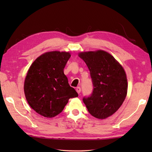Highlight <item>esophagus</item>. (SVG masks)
<instances>
[{
	"label": "esophagus",
	"mask_w": 152,
	"mask_h": 152,
	"mask_svg": "<svg viewBox=\"0 0 152 152\" xmlns=\"http://www.w3.org/2000/svg\"><path fill=\"white\" fill-rule=\"evenodd\" d=\"M76 90V91H77V93H78V94H80V92H81V88H80V87H77Z\"/></svg>",
	"instance_id": "1"
}]
</instances>
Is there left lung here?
I'll return each instance as SVG.
<instances>
[{"label":"left lung","mask_w":152,"mask_h":152,"mask_svg":"<svg viewBox=\"0 0 152 152\" xmlns=\"http://www.w3.org/2000/svg\"><path fill=\"white\" fill-rule=\"evenodd\" d=\"M90 71L93 89L84 96L89 114L98 119L114 114L124 102L127 93V80L124 69L110 54L104 51L79 53Z\"/></svg>","instance_id":"8db88e82"}]
</instances>
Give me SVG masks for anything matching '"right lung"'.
<instances>
[{
    "label": "right lung",
    "mask_w": 152,
    "mask_h": 152,
    "mask_svg": "<svg viewBox=\"0 0 152 152\" xmlns=\"http://www.w3.org/2000/svg\"><path fill=\"white\" fill-rule=\"evenodd\" d=\"M70 57L69 52L45 53L28 70L24 83L25 97L31 107L44 117L56 116L63 110L69 99L78 96L64 74Z\"/></svg>",
    "instance_id": "right-lung-1"
}]
</instances>
